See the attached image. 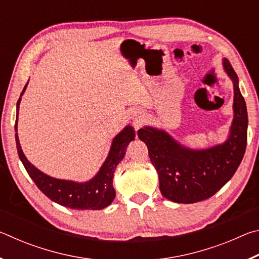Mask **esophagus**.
Here are the masks:
<instances>
[{
  "label": "esophagus",
  "instance_id": "34e87169",
  "mask_svg": "<svg viewBox=\"0 0 259 259\" xmlns=\"http://www.w3.org/2000/svg\"><path fill=\"white\" fill-rule=\"evenodd\" d=\"M135 125L138 128V126L140 125V120H136V121H135Z\"/></svg>",
  "mask_w": 259,
  "mask_h": 259
}]
</instances>
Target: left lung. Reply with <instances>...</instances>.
Returning <instances> with one entry per match:
<instances>
[{
  "instance_id": "8db88e82",
  "label": "left lung",
  "mask_w": 259,
  "mask_h": 259,
  "mask_svg": "<svg viewBox=\"0 0 259 259\" xmlns=\"http://www.w3.org/2000/svg\"><path fill=\"white\" fill-rule=\"evenodd\" d=\"M225 71L234 83V120L230 138L222 145L204 151L182 147L164 131L146 126L138 137L147 145L152 164L159 174L160 191L177 203H194L212 196L233 177L247 146L248 114L239 78L230 61Z\"/></svg>"
}]
</instances>
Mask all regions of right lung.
I'll return each mask as SVG.
<instances>
[{
    "instance_id": "obj_1",
    "label": "right lung",
    "mask_w": 259,
    "mask_h": 259,
    "mask_svg": "<svg viewBox=\"0 0 259 259\" xmlns=\"http://www.w3.org/2000/svg\"><path fill=\"white\" fill-rule=\"evenodd\" d=\"M27 85V84H26ZM24 88L23 93L26 89ZM20 95V96H21ZM20 98L17 102V117L19 112ZM17 131V119L15 124ZM135 138V131L131 126H125L122 133L116 136L113 140L111 152L94 179L87 183H74L69 181H60V179L47 176L40 170H37L33 164H30L21 151L18 135L16 134L17 151L21 162L25 166L29 177L33 179L42 193L63 207L81 210H100L106 208L112 203L115 198V190L113 187V177L116 165L120 163L125 154V148L128 144Z\"/></svg>"
}]
</instances>
